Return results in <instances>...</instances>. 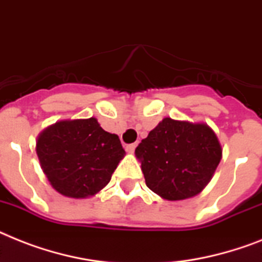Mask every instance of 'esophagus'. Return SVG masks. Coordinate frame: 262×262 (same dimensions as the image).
<instances>
[{
	"mask_svg": "<svg viewBox=\"0 0 262 262\" xmlns=\"http://www.w3.org/2000/svg\"><path fill=\"white\" fill-rule=\"evenodd\" d=\"M136 144H129V145H126V150L129 153H132V152H135V149H136Z\"/></svg>",
	"mask_w": 262,
	"mask_h": 262,
	"instance_id": "1",
	"label": "esophagus"
}]
</instances>
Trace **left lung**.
I'll return each instance as SVG.
<instances>
[{
  "label": "left lung",
  "instance_id": "1",
  "mask_svg": "<svg viewBox=\"0 0 262 262\" xmlns=\"http://www.w3.org/2000/svg\"><path fill=\"white\" fill-rule=\"evenodd\" d=\"M146 186L167 201H183L203 191L222 159V145L205 122H159L135 152Z\"/></svg>",
  "mask_w": 262,
  "mask_h": 262
}]
</instances>
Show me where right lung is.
Wrapping results in <instances>:
<instances>
[{"instance_id": "add662e5", "label": "right lung", "mask_w": 262, "mask_h": 262, "mask_svg": "<svg viewBox=\"0 0 262 262\" xmlns=\"http://www.w3.org/2000/svg\"><path fill=\"white\" fill-rule=\"evenodd\" d=\"M40 167L54 190L74 199L94 196L112 179L125 156L118 136L97 118L61 120L37 136Z\"/></svg>"}]
</instances>
